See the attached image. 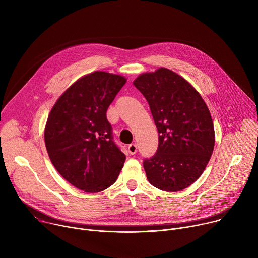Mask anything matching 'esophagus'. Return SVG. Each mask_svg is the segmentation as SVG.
Segmentation results:
<instances>
[{
    "instance_id": "34e87169",
    "label": "esophagus",
    "mask_w": 258,
    "mask_h": 258,
    "mask_svg": "<svg viewBox=\"0 0 258 258\" xmlns=\"http://www.w3.org/2000/svg\"><path fill=\"white\" fill-rule=\"evenodd\" d=\"M127 151H128V153L130 154H132V155H134V154H136L137 153V151H138V147H137V145L136 144H131V145H128L127 146Z\"/></svg>"
}]
</instances>
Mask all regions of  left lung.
<instances>
[{
  "label": "left lung",
  "instance_id": "1",
  "mask_svg": "<svg viewBox=\"0 0 258 258\" xmlns=\"http://www.w3.org/2000/svg\"><path fill=\"white\" fill-rule=\"evenodd\" d=\"M150 106L158 131L154 156L143 161L155 188L178 192L204 171L214 147V127L200 94L177 73L159 68L134 82Z\"/></svg>",
  "mask_w": 258,
  "mask_h": 258
}]
</instances>
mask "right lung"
Returning <instances> with one entry per match:
<instances>
[{
  "mask_svg": "<svg viewBox=\"0 0 258 258\" xmlns=\"http://www.w3.org/2000/svg\"><path fill=\"white\" fill-rule=\"evenodd\" d=\"M126 79L95 71L70 86L48 117L45 143L57 171L72 186L97 193L112 186L125 155L113 141L106 111Z\"/></svg>",
  "mask_w": 258,
  "mask_h": 258,
  "instance_id": "1",
  "label": "right lung"
}]
</instances>
